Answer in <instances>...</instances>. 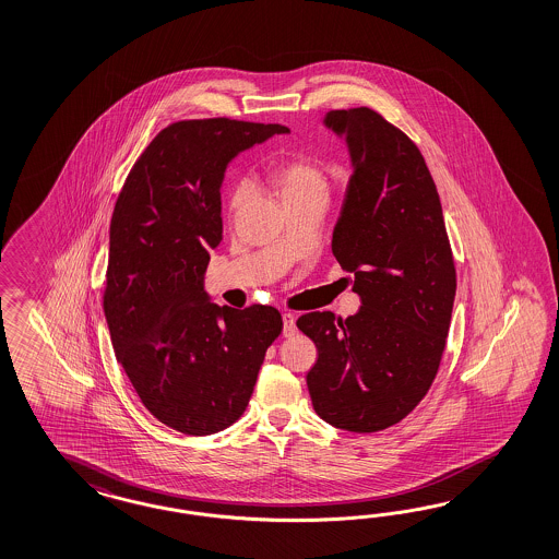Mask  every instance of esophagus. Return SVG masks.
I'll return each mask as SVG.
<instances>
[{"instance_id": "34e87169", "label": "esophagus", "mask_w": 559, "mask_h": 559, "mask_svg": "<svg viewBox=\"0 0 559 559\" xmlns=\"http://www.w3.org/2000/svg\"><path fill=\"white\" fill-rule=\"evenodd\" d=\"M297 333V323H295V316L293 313H283V335L290 337Z\"/></svg>"}]
</instances>
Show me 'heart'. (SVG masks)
Instances as JSON below:
<instances>
[{"label":"heart","instance_id":"1","mask_svg":"<svg viewBox=\"0 0 559 559\" xmlns=\"http://www.w3.org/2000/svg\"><path fill=\"white\" fill-rule=\"evenodd\" d=\"M271 179L283 203L309 199V197L328 199L332 189L328 168L321 165L318 158L307 154H295L276 163L272 166ZM248 195H250V185L240 182L229 197V212H238Z\"/></svg>","mask_w":559,"mask_h":559}]
</instances>
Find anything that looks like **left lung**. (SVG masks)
Segmentation results:
<instances>
[{"label":"left lung","instance_id":"8db88e82","mask_svg":"<svg viewBox=\"0 0 559 559\" xmlns=\"http://www.w3.org/2000/svg\"><path fill=\"white\" fill-rule=\"evenodd\" d=\"M354 173L332 252L362 307L313 311L297 328L318 346L307 372L323 421L374 433L403 421L438 374L452 321L455 266L438 189L411 138L370 107L333 109Z\"/></svg>","mask_w":559,"mask_h":559}]
</instances>
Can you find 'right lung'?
I'll return each mask as SVG.
<instances>
[{"mask_svg":"<svg viewBox=\"0 0 559 559\" xmlns=\"http://www.w3.org/2000/svg\"><path fill=\"white\" fill-rule=\"evenodd\" d=\"M287 132L229 118L175 121L140 154L114 207L104 293L114 352L142 405L187 436L240 419L283 332L269 305H213L203 278L224 231L227 163Z\"/></svg>","mask_w":559,"mask_h":559,"instance_id":"right-lung-1","label":"right lung"}]
</instances>
